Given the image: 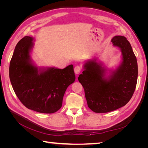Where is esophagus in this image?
Segmentation results:
<instances>
[{
    "label": "esophagus",
    "mask_w": 148,
    "mask_h": 148,
    "mask_svg": "<svg viewBox=\"0 0 148 148\" xmlns=\"http://www.w3.org/2000/svg\"><path fill=\"white\" fill-rule=\"evenodd\" d=\"M81 70H82V68L78 65L76 66L75 67V69H74L75 73V74H77V75H78L79 73H80V72H81Z\"/></svg>",
    "instance_id": "obj_1"
}]
</instances>
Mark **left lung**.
I'll list each match as a JSON object with an SVG mask.
<instances>
[{
  "label": "left lung",
  "mask_w": 148,
  "mask_h": 148,
  "mask_svg": "<svg viewBox=\"0 0 148 148\" xmlns=\"http://www.w3.org/2000/svg\"><path fill=\"white\" fill-rule=\"evenodd\" d=\"M111 41L122 52V62L117 69L106 78L107 69L94 59L85 63L78 77L88 106L96 113L109 112L125 106L136 86L138 64L130 43L122 36H115Z\"/></svg>",
  "instance_id": "obj_1"
}]
</instances>
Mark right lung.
I'll return each instance as SVG.
<instances>
[{
  "label": "right lung",
  "instance_id": "1",
  "mask_svg": "<svg viewBox=\"0 0 148 148\" xmlns=\"http://www.w3.org/2000/svg\"><path fill=\"white\" fill-rule=\"evenodd\" d=\"M33 38L17 43L10 60L9 77L16 96L28 109L43 114L59 110L66 88L75 80L73 65L64 69L38 68L31 62Z\"/></svg>",
  "mask_w": 148,
  "mask_h": 148
}]
</instances>
